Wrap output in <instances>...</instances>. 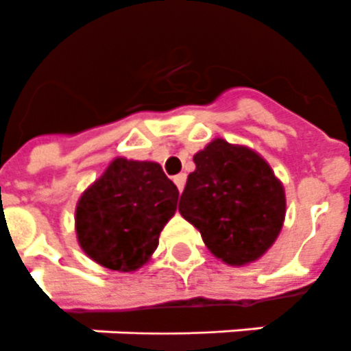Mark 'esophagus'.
Wrapping results in <instances>:
<instances>
[{
    "instance_id": "34e87169",
    "label": "esophagus",
    "mask_w": 351,
    "mask_h": 351,
    "mask_svg": "<svg viewBox=\"0 0 351 351\" xmlns=\"http://www.w3.org/2000/svg\"><path fill=\"white\" fill-rule=\"evenodd\" d=\"M173 182H175L176 187H178V191H182V189H184V186H186V175H184V173L176 175L175 178H173Z\"/></svg>"
}]
</instances>
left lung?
<instances>
[{
  "mask_svg": "<svg viewBox=\"0 0 351 351\" xmlns=\"http://www.w3.org/2000/svg\"><path fill=\"white\" fill-rule=\"evenodd\" d=\"M178 211L204 244L230 266L261 258L277 240L286 217V195L269 164L245 145L222 138L193 156Z\"/></svg>",
  "mask_w": 351,
  "mask_h": 351,
  "instance_id": "1",
  "label": "left lung"
}]
</instances>
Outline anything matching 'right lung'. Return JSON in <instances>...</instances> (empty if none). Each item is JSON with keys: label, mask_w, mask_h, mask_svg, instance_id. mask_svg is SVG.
Here are the masks:
<instances>
[{"label": "right lung", "mask_w": 351, "mask_h": 351, "mask_svg": "<svg viewBox=\"0 0 351 351\" xmlns=\"http://www.w3.org/2000/svg\"><path fill=\"white\" fill-rule=\"evenodd\" d=\"M178 189L156 162L114 158L76 206V234L85 255L114 271H134L158 247L175 215Z\"/></svg>", "instance_id": "obj_1"}]
</instances>
